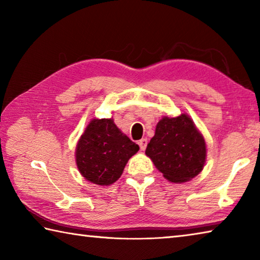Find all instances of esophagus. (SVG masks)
Wrapping results in <instances>:
<instances>
[{
	"label": "esophagus",
	"mask_w": 260,
	"mask_h": 260,
	"mask_svg": "<svg viewBox=\"0 0 260 260\" xmlns=\"http://www.w3.org/2000/svg\"><path fill=\"white\" fill-rule=\"evenodd\" d=\"M147 144H148V140H147V139H141V140L139 141V146H140V149H141V150H142V151L146 150Z\"/></svg>",
	"instance_id": "obj_1"
}]
</instances>
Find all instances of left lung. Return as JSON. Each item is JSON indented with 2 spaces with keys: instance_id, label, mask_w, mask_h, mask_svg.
Listing matches in <instances>:
<instances>
[{
  "instance_id": "8db88e82",
  "label": "left lung",
  "mask_w": 260,
  "mask_h": 260,
  "mask_svg": "<svg viewBox=\"0 0 260 260\" xmlns=\"http://www.w3.org/2000/svg\"><path fill=\"white\" fill-rule=\"evenodd\" d=\"M146 155L164 178L174 183L187 182L203 170L206 160L204 136L187 113L162 117Z\"/></svg>"
}]
</instances>
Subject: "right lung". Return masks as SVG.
I'll return each mask as SVG.
<instances>
[{
  "instance_id": "right-lung-1",
  "label": "right lung",
  "mask_w": 260,
  "mask_h": 260,
  "mask_svg": "<svg viewBox=\"0 0 260 260\" xmlns=\"http://www.w3.org/2000/svg\"><path fill=\"white\" fill-rule=\"evenodd\" d=\"M109 119H91L76 147V162L83 178L99 186H110L121 177L129 158L139 151Z\"/></svg>"
}]
</instances>
